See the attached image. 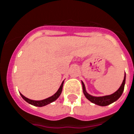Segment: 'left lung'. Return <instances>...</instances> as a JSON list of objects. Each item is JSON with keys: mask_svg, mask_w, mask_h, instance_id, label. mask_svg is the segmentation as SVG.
<instances>
[{"mask_svg": "<svg viewBox=\"0 0 134 134\" xmlns=\"http://www.w3.org/2000/svg\"><path fill=\"white\" fill-rule=\"evenodd\" d=\"M125 74L124 79H123V81H122V84L120 86V88H119V90L116 91L114 93L111 94L110 95H107V96H103V97H93L92 95L89 94L86 92V88H85L84 83H83V81H81L82 83V86H83V94H84L85 97L90 100L91 101L92 103H93L94 104H97L98 105L100 106H106L108 105L111 104L112 103H114V101L117 100L120 97V96L122 95V92H123V90H124L125 88Z\"/></svg>", "mask_w": 134, "mask_h": 134, "instance_id": "8db88e82", "label": "left lung"}]
</instances>
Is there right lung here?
I'll use <instances>...</instances> for the list:
<instances>
[{
	"instance_id": "right-lung-1",
	"label": "right lung",
	"mask_w": 134,
	"mask_h": 134,
	"mask_svg": "<svg viewBox=\"0 0 134 134\" xmlns=\"http://www.w3.org/2000/svg\"><path fill=\"white\" fill-rule=\"evenodd\" d=\"M63 84H64V81L62 83V84H61L60 87L58 89V90L57 91V92L53 94V96L51 97H48L47 99H44V100H31V99H28V98H26L25 97V96H23L22 94L20 93L21 97H23V99L26 101L27 103H29V104L31 105H33L34 106H37V107H42V106H45L46 105L49 104L55 101L56 99L58 98V97L60 96L61 93H62V88H63Z\"/></svg>"
}]
</instances>
